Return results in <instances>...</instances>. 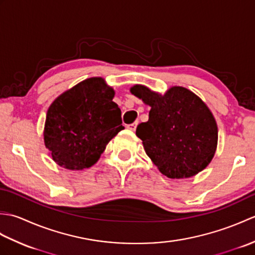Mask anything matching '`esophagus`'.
I'll return each mask as SVG.
<instances>
[{
    "instance_id": "1",
    "label": "esophagus",
    "mask_w": 255,
    "mask_h": 255,
    "mask_svg": "<svg viewBox=\"0 0 255 255\" xmlns=\"http://www.w3.org/2000/svg\"><path fill=\"white\" fill-rule=\"evenodd\" d=\"M137 125H138V122H134L132 124L127 125V128L130 129V130H132V131H134V130H136V128H137Z\"/></svg>"
}]
</instances>
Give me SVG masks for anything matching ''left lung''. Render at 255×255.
<instances>
[{"mask_svg": "<svg viewBox=\"0 0 255 255\" xmlns=\"http://www.w3.org/2000/svg\"><path fill=\"white\" fill-rule=\"evenodd\" d=\"M130 92L151 107L149 121L138 125L136 134L162 174L187 178L203 171L218 140L217 124L205 103L182 86L164 95L143 85H134Z\"/></svg>", "mask_w": 255, "mask_h": 255, "instance_id": "8db88e82", "label": "left lung"}]
</instances>
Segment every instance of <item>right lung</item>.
<instances>
[{
	"label": "right lung",
	"instance_id": "add662e5",
	"mask_svg": "<svg viewBox=\"0 0 255 255\" xmlns=\"http://www.w3.org/2000/svg\"><path fill=\"white\" fill-rule=\"evenodd\" d=\"M114 94L102 78H91L53 101L44 139L57 164L83 170L96 163L107 143L124 129Z\"/></svg>",
	"mask_w": 255,
	"mask_h": 255
}]
</instances>
